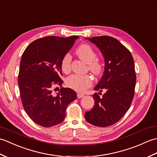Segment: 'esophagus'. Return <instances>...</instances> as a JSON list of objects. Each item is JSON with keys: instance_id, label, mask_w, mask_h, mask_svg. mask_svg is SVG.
<instances>
[{"instance_id": "obj_1", "label": "esophagus", "mask_w": 157, "mask_h": 157, "mask_svg": "<svg viewBox=\"0 0 157 157\" xmlns=\"http://www.w3.org/2000/svg\"><path fill=\"white\" fill-rule=\"evenodd\" d=\"M77 96H78V98H81L82 97H84V94H82V93H78V94H77Z\"/></svg>"}]
</instances>
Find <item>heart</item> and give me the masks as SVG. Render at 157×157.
<instances>
[{
  "instance_id": "1",
  "label": "heart",
  "mask_w": 157,
  "mask_h": 157,
  "mask_svg": "<svg viewBox=\"0 0 157 157\" xmlns=\"http://www.w3.org/2000/svg\"><path fill=\"white\" fill-rule=\"evenodd\" d=\"M75 52L79 58L88 63L89 71L95 76L101 75L104 69L102 62L96 58L97 54L95 50L91 46L87 44H83L78 46ZM72 56L69 53H66L63 56L61 66L63 71L68 73L71 71ZM93 84V79L88 75L73 74L69 76L66 79V84L69 88L78 92H84L90 87Z\"/></svg>"
}]
</instances>
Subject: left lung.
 Returning a JSON list of instances; mask_svg holds the SVG:
<instances>
[{"instance_id": "8db88e82", "label": "left lung", "mask_w": 157, "mask_h": 157, "mask_svg": "<svg viewBox=\"0 0 157 157\" xmlns=\"http://www.w3.org/2000/svg\"><path fill=\"white\" fill-rule=\"evenodd\" d=\"M98 46L105 59L104 73L95 93L94 107L86 112L92 125L108 127L119 121L128 111L134 96L136 75L131 52L115 38L108 36L87 38Z\"/></svg>"}]
</instances>
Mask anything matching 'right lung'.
Masks as SVG:
<instances>
[{
	"instance_id": "add662e5",
	"label": "right lung",
	"mask_w": 157,
	"mask_h": 157,
	"mask_svg": "<svg viewBox=\"0 0 157 157\" xmlns=\"http://www.w3.org/2000/svg\"><path fill=\"white\" fill-rule=\"evenodd\" d=\"M79 36H46L32 42L20 62L18 84L23 109L36 124L49 128L61 123L66 109L77 98L71 88H62L54 94L55 86L62 87L61 63ZM58 90V89H57Z\"/></svg>"
}]
</instances>
